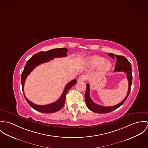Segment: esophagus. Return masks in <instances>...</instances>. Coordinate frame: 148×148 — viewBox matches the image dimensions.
Segmentation results:
<instances>
[{"label": "esophagus", "mask_w": 148, "mask_h": 148, "mask_svg": "<svg viewBox=\"0 0 148 148\" xmlns=\"http://www.w3.org/2000/svg\"><path fill=\"white\" fill-rule=\"evenodd\" d=\"M86 80V76L85 75H83L79 77L78 79V82H85Z\"/></svg>", "instance_id": "1"}]
</instances>
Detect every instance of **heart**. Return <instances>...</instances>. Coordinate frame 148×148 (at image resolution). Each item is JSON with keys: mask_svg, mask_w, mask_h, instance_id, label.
<instances>
[{"mask_svg": "<svg viewBox=\"0 0 148 148\" xmlns=\"http://www.w3.org/2000/svg\"><path fill=\"white\" fill-rule=\"evenodd\" d=\"M89 63L90 66L92 67L100 66V72L101 74H105L112 68V64L110 61L107 60L105 62L104 58L97 56L91 58Z\"/></svg>", "mask_w": 148, "mask_h": 148, "instance_id": "b5f03b06", "label": "heart"}]
</instances>
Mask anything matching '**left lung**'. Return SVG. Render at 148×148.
<instances>
[{"instance_id": "1", "label": "left lung", "mask_w": 148, "mask_h": 148, "mask_svg": "<svg viewBox=\"0 0 148 148\" xmlns=\"http://www.w3.org/2000/svg\"><path fill=\"white\" fill-rule=\"evenodd\" d=\"M110 58L113 59H116L117 62L115 68L114 69V72H124L127 75V79L128 81V90L127 93L126 97L124 99L120 102L119 104L116 106H104L99 105L95 102L93 101L91 97H90V86L88 84H86V90L85 93V103L86 104L87 107L92 112L97 113H109L114 110H116L120 106H122L125 100H127L130 91L131 85L132 83V66L131 64L127 60V58L123 56H119L116 55L114 56L113 53H109L108 54Z\"/></svg>"}]
</instances>
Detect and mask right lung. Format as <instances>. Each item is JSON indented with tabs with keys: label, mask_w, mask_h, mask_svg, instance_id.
Here are the masks:
<instances>
[{
	"label": "right lung",
	"mask_w": 148,
	"mask_h": 148,
	"mask_svg": "<svg viewBox=\"0 0 148 148\" xmlns=\"http://www.w3.org/2000/svg\"><path fill=\"white\" fill-rule=\"evenodd\" d=\"M68 49L66 48H55L48 51L45 52H40L36 54H35L30 59H29L24 66V70L21 73V86H22V90L24 95V96L28 103V104L31 106L35 110L44 113H52L60 110L65 103L66 95L69 91V90L77 83V80L76 79L73 80L69 82L66 85L63 93L62 94L60 98L54 103H52L47 105H37L28 99H27L25 96L24 92V83L26 80L27 76L29 75V73L38 65L41 64L47 63L54 58H63L66 57L67 56V52Z\"/></svg>",
	"instance_id": "obj_1"
}]
</instances>
